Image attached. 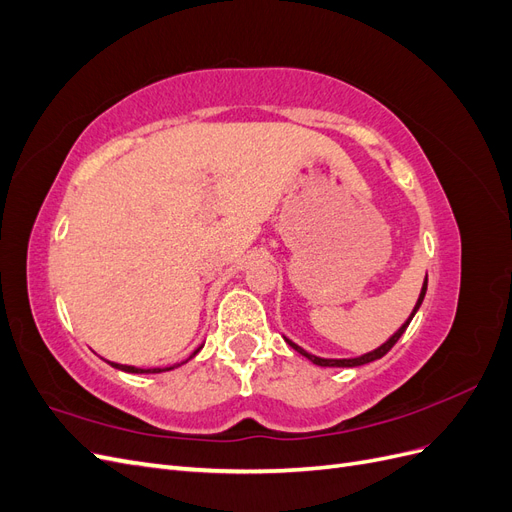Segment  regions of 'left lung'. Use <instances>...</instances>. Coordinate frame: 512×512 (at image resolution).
Wrapping results in <instances>:
<instances>
[{
    "label": "left lung",
    "instance_id": "8db88e82",
    "mask_svg": "<svg viewBox=\"0 0 512 512\" xmlns=\"http://www.w3.org/2000/svg\"><path fill=\"white\" fill-rule=\"evenodd\" d=\"M425 292H427V277H425V282H423V288H421V294H418V299H416V305H414V309H412V314L408 316V320L401 324V327L386 339V342L380 346V348H376V350H371V352H367V354H361V356H356V359H320V356H316V354H309L307 350H303L299 344H294L292 339H288V337H284L286 339V344L292 348V350H297L301 356H305L307 361H312L314 365H320V367H359V365H365V363H371V361H378V359H382V356L389 352L395 344H397V339L404 335V331L408 329V324H410V320L414 318V314L418 312V307H421V303H423V299H425Z\"/></svg>",
    "mask_w": 512,
    "mask_h": 512
}]
</instances>
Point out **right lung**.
Segmentation results:
<instances>
[{
  "mask_svg": "<svg viewBox=\"0 0 512 512\" xmlns=\"http://www.w3.org/2000/svg\"><path fill=\"white\" fill-rule=\"evenodd\" d=\"M205 344H200L192 354H190V359H194V356L200 352V348H203ZM190 359H185L183 363H188ZM108 365L111 367H115V369H121V371H126V374H162V371H170V369H175V367H181L183 363H177V365H170V367H151V369H141V367H134V365H121V363H113V361H106Z\"/></svg>",
  "mask_w": 512,
  "mask_h": 512,
  "instance_id": "add662e5",
  "label": "right lung"
}]
</instances>
